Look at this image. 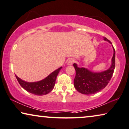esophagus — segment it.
<instances>
[{
	"label": "esophagus",
	"mask_w": 129,
	"mask_h": 129,
	"mask_svg": "<svg viewBox=\"0 0 129 129\" xmlns=\"http://www.w3.org/2000/svg\"><path fill=\"white\" fill-rule=\"evenodd\" d=\"M74 62V60L72 59V58H70L67 61V65L68 66H72Z\"/></svg>",
	"instance_id": "esophagus-1"
}]
</instances>
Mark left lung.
Here are the masks:
<instances>
[{
    "label": "left lung",
    "mask_w": 129,
    "mask_h": 129,
    "mask_svg": "<svg viewBox=\"0 0 129 129\" xmlns=\"http://www.w3.org/2000/svg\"><path fill=\"white\" fill-rule=\"evenodd\" d=\"M104 40L111 44L106 37ZM113 48V55L111 58V66L107 70L102 72H93L84 67H78L77 63L73 64L76 75L74 80V85L80 93L93 94L100 91L108 84L114 73L115 68V50Z\"/></svg>",
    "instance_id": "left-lung-1"
}]
</instances>
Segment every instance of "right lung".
Listing matches in <instances>:
<instances>
[{
	"label": "right lung",
	"instance_id": "right-lung-1",
	"mask_svg": "<svg viewBox=\"0 0 129 129\" xmlns=\"http://www.w3.org/2000/svg\"><path fill=\"white\" fill-rule=\"evenodd\" d=\"M62 68L61 67L51 73L46 78L37 82H27L22 80L16 75L15 76L20 86L27 92L37 95H44L48 94L54 88L56 77Z\"/></svg>",
	"mask_w": 129,
	"mask_h": 129
}]
</instances>
